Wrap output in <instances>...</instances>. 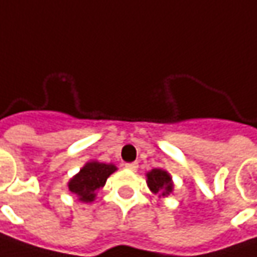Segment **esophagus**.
<instances>
[{"label": "esophagus", "mask_w": 257, "mask_h": 257, "mask_svg": "<svg viewBox=\"0 0 257 257\" xmlns=\"http://www.w3.org/2000/svg\"><path fill=\"white\" fill-rule=\"evenodd\" d=\"M125 168L129 169V171H137L138 164H135V162H132V164H125Z\"/></svg>", "instance_id": "obj_1"}]
</instances>
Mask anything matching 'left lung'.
<instances>
[{
  "label": "left lung",
  "mask_w": 257,
  "mask_h": 257,
  "mask_svg": "<svg viewBox=\"0 0 257 257\" xmlns=\"http://www.w3.org/2000/svg\"><path fill=\"white\" fill-rule=\"evenodd\" d=\"M146 176H148V186L152 192L155 193L162 192V196L172 192L173 185L168 172H165L162 169H152Z\"/></svg>",
  "instance_id": "1"
}]
</instances>
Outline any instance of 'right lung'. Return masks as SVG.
<instances>
[{"mask_svg":"<svg viewBox=\"0 0 257 257\" xmlns=\"http://www.w3.org/2000/svg\"><path fill=\"white\" fill-rule=\"evenodd\" d=\"M116 171L113 165L89 162L81 169V172L74 176L68 188L72 193L78 195L81 202H92L95 193L101 189L108 179V176Z\"/></svg>","mask_w":257,"mask_h":257,"instance_id":"add662e5","label":"right lung"}]
</instances>
